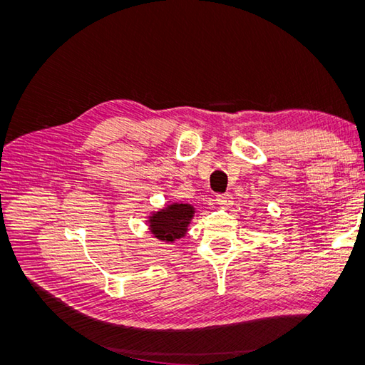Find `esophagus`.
Returning a JSON list of instances; mask_svg holds the SVG:
<instances>
[{
    "mask_svg": "<svg viewBox=\"0 0 365 365\" xmlns=\"http://www.w3.org/2000/svg\"><path fill=\"white\" fill-rule=\"evenodd\" d=\"M231 200H233V197H231V195H228V193H217L215 196V201L220 205H225V207L231 204Z\"/></svg>",
    "mask_w": 365,
    "mask_h": 365,
    "instance_id": "esophagus-1",
    "label": "esophagus"
}]
</instances>
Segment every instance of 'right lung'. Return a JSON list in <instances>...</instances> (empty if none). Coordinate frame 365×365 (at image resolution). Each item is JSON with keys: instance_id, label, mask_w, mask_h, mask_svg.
Returning a JSON list of instances; mask_svg holds the SVG:
<instances>
[{"instance_id": "1", "label": "right lung", "mask_w": 365, "mask_h": 365, "mask_svg": "<svg viewBox=\"0 0 365 365\" xmlns=\"http://www.w3.org/2000/svg\"><path fill=\"white\" fill-rule=\"evenodd\" d=\"M193 215V205L173 202L149 217L150 233L164 242L181 239L185 236Z\"/></svg>"}]
</instances>
